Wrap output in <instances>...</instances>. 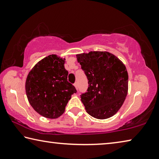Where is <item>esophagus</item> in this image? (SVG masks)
Wrapping results in <instances>:
<instances>
[{
	"label": "esophagus",
	"mask_w": 159,
	"mask_h": 159,
	"mask_svg": "<svg viewBox=\"0 0 159 159\" xmlns=\"http://www.w3.org/2000/svg\"><path fill=\"white\" fill-rule=\"evenodd\" d=\"M74 86H75V88H76V90H77V89H78V83H77V82H76V83H74Z\"/></svg>",
	"instance_id": "1"
}]
</instances>
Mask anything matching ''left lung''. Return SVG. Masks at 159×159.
I'll return each mask as SVG.
<instances>
[{"instance_id": "1", "label": "left lung", "mask_w": 159, "mask_h": 159, "mask_svg": "<svg viewBox=\"0 0 159 159\" xmlns=\"http://www.w3.org/2000/svg\"><path fill=\"white\" fill-rule=\"evenodd\" d=\"M78 62L88 80L87 92L80 95L88 114L106 119L116 114L128 90V74L121 61L106 51L76 55Z\"/></svg>"}]
</instances>
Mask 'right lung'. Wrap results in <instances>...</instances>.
Returning <instances> with one entry per match:
<instances>
[{"label":"right lung","mask_w":159,"mask_h":159,"mask_svg":"<svg viewBox=\"0 0 159 159\" xmlns=\"http://www.w3.org/2000/svg\"><path fill=\"white\" fill-rule=\"evenodd\" d=\"M65 58L50 55L39 61L26 77L25 89L31 106L40 115L57 118L64 114L71 95L77 91L67 81Z\"/></svg>","instance_id":"right-lung-1"}]
</instances>
